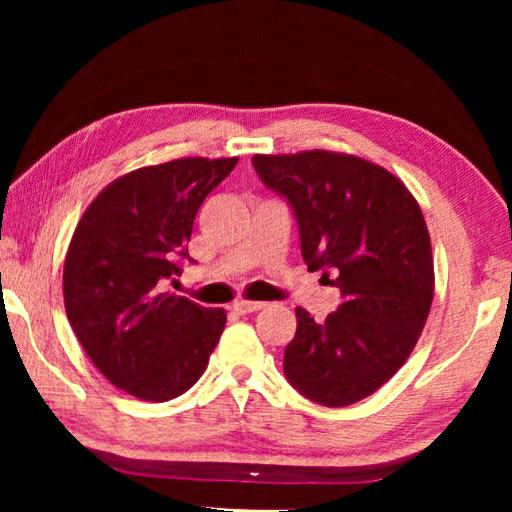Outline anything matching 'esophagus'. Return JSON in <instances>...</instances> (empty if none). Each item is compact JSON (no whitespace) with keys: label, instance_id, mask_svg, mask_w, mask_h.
Wrapping results in <instances>:
<instances>
[{"label":"esophagus","instance_id":"esophagus-1","mask_svg":"<svg viewBox=\"0 0 512 512\" xmlns=\"http://www.w3.org/2000/svg\"><path fill=\"white\" fill-rule=\"evenodd\" d=\"M266 302H259V300H237L235 305H232V309L237 311V314H255V311L264 309Z\"/></svg>","mask_w":512,"mask_h":512}]
</instances>
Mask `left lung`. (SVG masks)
Listing matches in <instances>:
<instances>
[{
	"mask_svg": "<svg viewBox=\"0 0 512 512\" xmlns=\"http://www.w3.org/2000/svg\"><path fill=\"white\" fill-rule=\"evenodd\" d=\"M266 187L287 198L309 271L334 272L343 302L316 323L298 307L284 375L323 406H350L409 359L433 300V257L418 201L379 164L336 151L253 155Z\"/></svg>",
	"mask_w": 512,
	"mask_h": 512,
	"instance_id": "obj_1",
	"label": "left lung"
}]
</instances>
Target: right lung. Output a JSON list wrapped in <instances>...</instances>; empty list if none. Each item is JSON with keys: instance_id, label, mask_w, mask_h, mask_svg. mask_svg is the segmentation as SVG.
Returning <instances> with one entry per match:
<instances>
[{"instance_id": "right-lung-1", "label": "right lung", "mask_w": 512, "mask_h": 512, "mask_svg": "<svg viewBox=\"0 0 512 512\" xmlns=\"http://www.w3.org/2000/svg\"><path fill=\"white\" fill-rule=\"evenodd\" d=\"M239 158H178L135 169L101 189L69 241L65 311L94 366L121 391L167 402L207 368L223 309L162 291L180 275L205 196Z\"/></svg>"}]
</instances>
